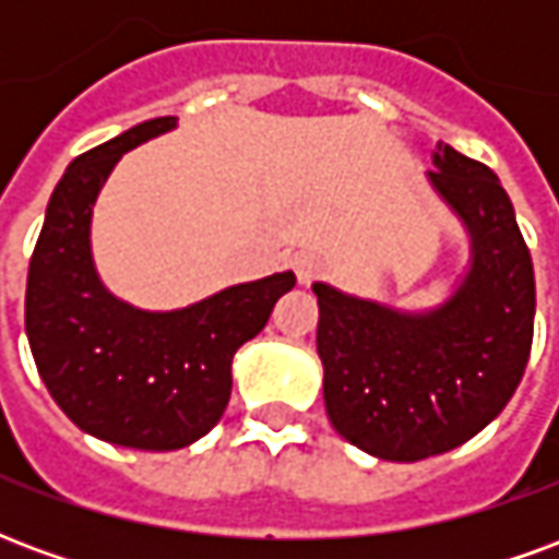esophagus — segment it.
<instances>
[{"mask_svg":"<svg viewBox=\"0 0 559 559\" xmlns=\"http://www.w3.org/2000/svg\"><path fill=\"white\" fill-rule=\"evenodd\" d=\"M293 269H296L299 284H311L317 278V272H320V260L314 254H308V251H299L293 257Z\"/></svg>","mask_w":559,"mask_h":559,"instance_id":"obj_1","label":"esophagus"}]
</instances>
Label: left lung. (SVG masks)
Listing matches in <instances>:
<instances>
[{
	"instance_id": "8db88e82",
	"label": "left lung",
	"mask_w": 559,
	"mask_h": 559,
	"mask_svg": "<svg viewBox=\"0 0 559 559\" xmlns=\"http://www.w3.org/2000/svg\"><path fill=\"white\" fill-rule=\"evenodd\" d=\"M431 185L467 224L473 266L428 314L314 284L332 428L383 461L443 455L500 416L527 368L536 281L515 209L481 160L433 148Z\"/></svg>"
}]
</instances>
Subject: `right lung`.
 <instances>
[{
  "instance_id": "right-lung-1",
  "label": "right lung",
  "mask_w": 559,
  "mask_h": 559,
  "mask_svg": "<svg viewBox=\"0 0 559 559\" xmlns=\"http://www.w3.org/2000/svg\"><path fill=\"white\" fill-rule=\"evenodd\" d=\"M173 126V116L148 119L71 160L26 278V335L47 392L80 431L148 452L182 449L215 428L230 401L233 353L296 284L278 272L167 314L104 290L90 251L95 197L122 152Z\"/></svg>"
}]
</instances>
